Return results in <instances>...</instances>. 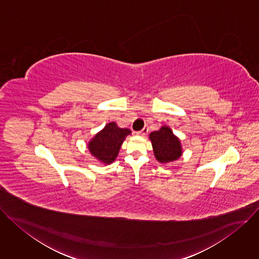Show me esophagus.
Returning <instances> with one entry per match:
<instances>
[{"label": "esophagus", "mask_w": 259, "mask_h": 259, "mask_svg": "<svg viewBox=\"0 0 259 259\" xmlns=\"http://www.w3.org/2000/svg\"><path fill=\"white\" fill-rule=\"evenodd\" d=\"M147 132H149V127L144 126V128L142 130H140V131H138L137 134H139V135H146Z\"/></svg>", "instance_id": "obj_1"}]
</instances>
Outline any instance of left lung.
<instances>
[{
    "label": "left lung",
    "mask_w": 259,
    "mask_h": 259,
    "mask_svg": "<svg viewBox=\"0 0 259 259\" xmlns=\"http://www.w3.org/2000/svg\"><path fill=\"white\" fill-rule=\"evenodd\" d=\"M154 153L157 160L161 163H168L177 160L181 156V146L177 137L173 135L169 127H162L159 131L152 132L150 135Z\"/></svg>",
    "instance_id": "left-lung-1"
}]
</instances>
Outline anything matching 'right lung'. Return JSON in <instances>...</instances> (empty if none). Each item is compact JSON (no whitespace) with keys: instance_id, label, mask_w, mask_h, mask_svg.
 <instances>
[{"instance_id":"1","label":"right lung","mask_w":259,"mask_h":259,"mask_svg":"<svg viewBox=\"0 0 259 259\" xmlns=\"http://www.w3.org/2000/svg\"><path fill=\"white\" fill-rule=\"evenodd\" d=\"M130 133L127 128H120L114 122L109 123L91 140L89 150L102 163H112L117 158L125 137Z\"/></svg>"}]
</instances>
